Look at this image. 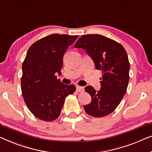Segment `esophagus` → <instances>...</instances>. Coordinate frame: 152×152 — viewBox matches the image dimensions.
Listing matches in <instances>:
<instances>
[{
    "label": "esophagus",
    "mask_w": 152,
    "mask_h": 152,
    "mask_svg": "<svg viewBox=\"0 0 152 152\" xmlns=\"http://www.w3.org/2000/svg\"><path fill=\"white\" fill-rule=\"evenodd\" d=\"M85 89L83 87H80V86H76V91L77 92H83L84 91Z\"/></svg>",
    "instance_id": "1"
}]
</instances>
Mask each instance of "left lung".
Instances as JSON below:
<instances>
[{
	"instance_id": "obj_1",
	"label": "left lung",
	"mask_w": 152,
	"mask_h": 152,
	"mask_svg": "<svg viewBox=\"0 0 152 152\" xmlns=\"http://www.w3.org/2000/svg\"><path fill=\"white\" fill-rule=\"evenodd\" d=\"M74 47L86 50L96 69L102 73L99 91L91 86L85 87L91 101L84 110L91 116H105L118 106L127 91L129 79L127 52L118 42L99 34L82 36Z\"/></svg>"
}]
</instances>
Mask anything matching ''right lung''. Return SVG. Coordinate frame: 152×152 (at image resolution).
I'll return each instance as SVG.
<instances>
[{"label": "right lung", "mask_w": 152, "mask_h": 152, "mask_svg": "<svg viewBox=\"0 0 152 152\" xmlns=\"http://www.w3.org/2000/svg\"><path fill=\"white\" fill-rule=\"evenodd\" d=\"M78 36L51 34L31 45L23 63L21 90L25 104L36 118L52 121L60 116L65 98L76 91L73 85L58 80L63 56Z\"/></svg>", "instance_id": "add662e5"}]
</instances>
